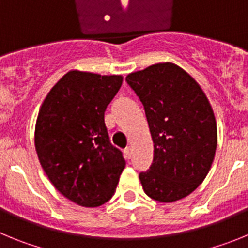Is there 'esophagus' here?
<instances>
[{"instance_id": "obj_1", "label": "esophagus", "mask_w": 248, "mask_h": 248, "mask_svg": "<svg viewBox=\"0 0 248 248\" xmlns=\"http://www.w3.org/2000/svg\"><path fill=\"white\" fill-rule=\"evenodd\" d=\"M124 153H125V156L128 157V159H131V156H133V149H131L130 146H128V148L124 150Z\"/></svg>"}]
</instances>
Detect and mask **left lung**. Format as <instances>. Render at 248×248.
I'll return each instance as SVG.
<instances>
[{
	"mask_svg": "<svg viewBox=\"0 0 248 248\" xmlns=\"http://www.w3.org/2000/svg\"><path fill=\"white\" fill-rule=\"evenodd\" d=\"M143 103L154 143L150 169L140 172L144 192L159 202L191 194L209 174L217 146L214 110L199 83L174 63L126 76Z\"/></svg>",
	"mask_w": 248,
	"mask_h": 248,
	"instance_id": "left-lung-1",
	"label": "left lung"
}]
</instances>
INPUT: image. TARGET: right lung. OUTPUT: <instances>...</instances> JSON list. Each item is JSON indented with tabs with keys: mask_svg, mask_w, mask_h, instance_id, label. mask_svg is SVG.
Masks as SVG:
<instances>
[{
	"mask_svg": "<svg viewBox=\"0 0 248 248\" xmlns=\"http://www.w3.org/2000/svg\"><path fill=\"white\" fill-rule=\"evenodd\" d=\"M122 83V76L71 71L39 109L34 130L39 163L54 187L77 205L97 207L110 200L125 168L104 123Z\"/></svg>",
	"mask_w": 248,
	"mask_h": 248,
	"instance_id": "1",
	"label": "right lung"
}]
</instances>
